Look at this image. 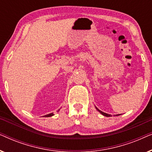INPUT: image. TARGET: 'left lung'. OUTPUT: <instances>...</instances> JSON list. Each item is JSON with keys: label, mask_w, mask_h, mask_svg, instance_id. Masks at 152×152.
<instances>
[{"label": "left lung", "mask_w": 152, "mask_h": 152, "mask_svg": "<svg viewBox=\"0 0 152 152\" xmlns=\"http://www.w3.org/2000/svg\"><path fill=\"white\" fill-rule=\"evenodd\" d=\"M95 108H96V109L97 110V111H98L99 112V113H102V115H104V116H106V117H111V115H110V114H108V113H104V112H102V111H100V110H99L98 109H97V107H95ZM120 115V114H118V115Z\"/></svg>", "instance_id": "8db88e82"}]
</instances>
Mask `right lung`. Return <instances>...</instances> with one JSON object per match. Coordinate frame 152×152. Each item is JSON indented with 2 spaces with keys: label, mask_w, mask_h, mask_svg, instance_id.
I'll list each match as a JSON object with an SVG mask.
<instances>
[{
  "label": "right lung",
  "mask_w": 152,
  "mask_h": 152,
  "mask_svg": "<svg viewBox=\"0 0 152 152\" xmlns=\"http://www.w3.org/2000/svg\"><path fill=\"white\" fill-rule=\"evenodd\" d=\"M54 115V114L52 113H50V114H48V115H45L44 117H50V116H53Z\"/></svg>",
  "instance_id": "right-lung-1"
}]
</instances>
